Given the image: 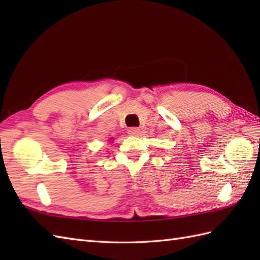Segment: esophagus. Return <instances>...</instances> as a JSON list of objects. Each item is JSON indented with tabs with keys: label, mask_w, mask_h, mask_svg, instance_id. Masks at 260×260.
<instances>
[{
	"label": "esophagus",
	"mask_w": 260,
	"mask_h": 260,
	"mask_svg": "<svg viewBox=\"0 0 260 260\" xmlns=\"http://www.w3.org/2000/svg\"><path fill=\"white\" fill-rule=\"evenodd\" d=\"M128 134L131 136H137L140 134V129L137 127H132V128L128 129Z\"/></svg>",
	"instance_id": "obj_1"
}]
</instances>
